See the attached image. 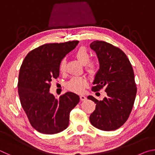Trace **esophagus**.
Masks as SVG:
<instances>
[{
    "instance_id": "34e87169",
    "label": "esophagus",
    "mask_w": 155,
    "mask_h": 155,
    "mask_svg": "<svg viewBox=\"0 0 155 155\" xmlns=\"http://www.w3.org/2000/svg\"><path fill=\"white\" fill-rule=\"evenodd\" d=\"M80 99H81V101H85L86 99H87V98H86V96H84V95H80Z\"/></svg>"
}]
</instances>
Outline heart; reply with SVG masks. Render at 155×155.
<instances>
[{"label":"heart","instance_id":"b5f03b06","mask_svg":"<svg viewBox=\"0 0 155 155\" xmlns=\"http://www.w3.org/2000/svg\"><path fill=\"white\" fill-rule=\"evenodd\" d=\"M75 57L81 64L85 65L86 70L90 74H95L96 71V62L93 60H90V52L85 47H80L75 52ZM65 68V61L61 59L59 63V70L60 72H64ZM87 85V80L83 77H73L66 84L68 90L76 93H81L85 90Z\"/></svg>","mask_w":155,"mask_h":155}]
</instances>
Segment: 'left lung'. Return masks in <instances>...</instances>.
Masks as SVG:
<instances>
[{"mask_svg":"<svg viewBox=\"0 0 155 155\" xmlns=\"http://www.w3.org/2000/svg\"><path fill=\"white\" fill-rule=\"evenodd\" d=\"M90 48L96 52L100 65L92 91L104 88L107 95L100 101L87 96L96 104L90 122L100 130H116L127 121L134 104L137 93L134 72L127 56L117 47L96 40L91 43Z\"/></svg>","mask_w":155,"mask_h":155,"instance_id":"left-lung-1","label":"left lung"}]
</instances>
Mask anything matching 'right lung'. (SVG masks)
Returning a JSON list of instances; mask_svg holds the SVG:
<instances>
[{
  "label": "right lung",
  "instance_id": "obj_1",
  "mask_svg": "<svg viewBox=\"0 0 155 155\" xmlns=\"http://www.w3.org/2000/svg\"><path fill=\"white\" fill-rule=\"evenodd\" d=\"M78 41L46 44L28 52L18 77V94L31 126L43 134L61 132L68 127L70 113L78 103L77 94L67 92L55 98L50 93L51 82L59 75L61 59Z\"/></svg>",
  "mask_w": 155,
  "mask_h": 155
}]
</instances>
